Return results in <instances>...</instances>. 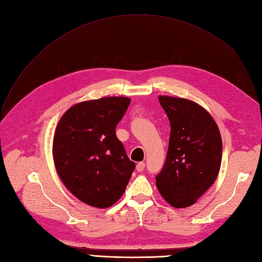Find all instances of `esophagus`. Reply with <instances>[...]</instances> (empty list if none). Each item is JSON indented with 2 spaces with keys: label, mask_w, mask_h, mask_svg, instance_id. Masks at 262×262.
<instances>
[{
  "label": "esophagus",
  "mask_w": 262,
  "mask_h": 262,
  "mask_svg": "<svg viewBox=\"0 0 262 262\" xmlns=\"http://www.w3.org/2000/svg\"><path fill=\"white\" fill-rule=\"evenodd\" d=\"M145 168V164L143 162H140L137 164V170L138 171H143Z\"/></svg>",
  "instance_id": "1"
}]
</instances>
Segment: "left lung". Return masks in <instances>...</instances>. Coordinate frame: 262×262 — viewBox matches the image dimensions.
Instances as JSON below:
<instances>
[{
	"label": "left lung",
	"mask_w": 262,
	"mask_h": 262,
	"mask_svg": "<svg viewBox=\"0 0 262 262\" xmlns=\"http://www.w3.org/2000/svg\"><path fill=\"white\" fill-rule=\"evenodd\" d=\"M170 122L169 145L156 187L173 208H187L215 181L222 161V139L211 115L196 102L158 97Z\"/></svg>",
	"instance_id": "1"
}]
</instances>
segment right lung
<instances>
[{
    "instance_id": "obj_1",
    "label": "right lung",
    "mask_w": 262,
    "mask_h": 262,
    "mask_svg": "<svg viewBox=\"0 0 262 262\" xmlns=\"http://www.w3.org/2000/svg\"><path fill=\"white\" fill-rule=\"evenodd\" d=\"M128 97L80 102L63 115L54 132V166L64 186L78 200L109 208L122 196L136 168L116 126L130 105Z\"/></svg>"
}]
</instances>
